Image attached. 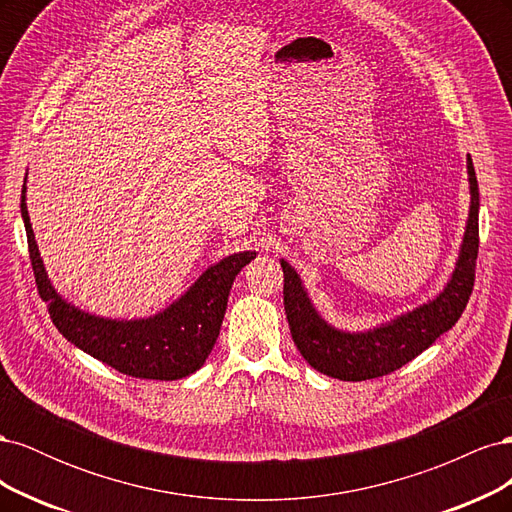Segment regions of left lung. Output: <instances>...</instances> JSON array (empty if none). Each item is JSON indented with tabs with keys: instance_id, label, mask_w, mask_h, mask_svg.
Instances as JSON below:
<instances>
[{
	"instance_id": "left-lung-1",
	"label": "left lung",
	"mask_w": 512,
	"mask_h": 512,
	"mask_svg": "<svg viewBox=\"0 0 512 512\" xmlns=\"http://www.w3.org/2000/svg\"><path fill=\"white\" fill-rule=\"evenodd\" d=\"M470 211L459 245L455 269L436 297L408 312L363 331L337 329L322 318L309 292L290 262L280 260L284 271V307L294 346L303 359L324 376L361 382L391 374L436 339L455 327L474 286L478 256V183L472 158H466Z\"/></svg>"
}]
</instances>
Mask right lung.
<instances>
[{"label":"right lung","instance_id":"right-lung-1","mask_svg":"<svg viewBox=\"0 0 512 512\" xmlns=\"http://www.w3.org/2000/svg\"><path fill=\"white\" fill-rule=\"evenodd\" d=\"M25 183L21 218L27 232L29 258L38 292L57 331L79 350L132 378L179 380L203 367L220 335L232 282L247 262L256 258V250L230 254L215 262L198 275V280L179 299L153 316H96L61 297L49 280L29 222Z\"/></svg>","mask_w":512,"mask_h":512}]
</instances>
